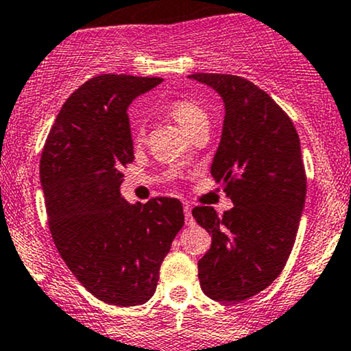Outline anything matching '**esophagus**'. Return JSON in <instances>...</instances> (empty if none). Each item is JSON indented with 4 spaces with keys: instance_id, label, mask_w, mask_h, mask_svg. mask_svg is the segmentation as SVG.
Here are the masks:
<instances>
[{
    "instance_id": "obj_1",
    "label": "esophagus",
    "mask_w": 351,
    "mask_h": 351,
    "mask_svg": "<svg viewBox=\"0 0 351 351\" xmlns=\"http://www.w3.org/2000/svg\"><path fill=\"white\" fill-rule=\"evenodd\" d=\"M183 213H184V221L186 225H193V215H191V206L190 205H184L183 206Z\"/></svg>"
}]
</instances>
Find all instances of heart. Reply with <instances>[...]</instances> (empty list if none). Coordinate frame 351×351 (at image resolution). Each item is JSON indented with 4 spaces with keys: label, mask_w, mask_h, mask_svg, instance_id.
Here are the masks:
<instances>
[{
    "label": "heart",
    "mask_w": 351,
    "mask_h": 351,
    "mask_svg": "<svg viewBox=\"0 0 351 351\" xmlns=\"http://www.w3.org/2000/svg\"><path fill=\"white\" fill-rule=\"evenodd\" d=\"M167 111L171 114L186 132L193 133L199 126L208 125V113L198 103L190 98H175L167 103ZM145 133V113L138 111L133 117V134L136 140H141Z\"/></svg>",
    "instance_id": "1"
}]
</instances>
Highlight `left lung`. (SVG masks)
Here are the masks:
<instances>
[{
    "mask_svg": "<svg viewBox=\"0 0 351 351\" xmlns=\"http://www.w3.org/2000/svg\"><path fill=\"white\" fill-rule=\"evenodd\" d=\"M225 105L221 140L211 165L232 210L211 206L193 218L211 234L198 261L203 293L215 302H243L269 287L293 248L306 196L300 138L288 114L269 95L234 75L196 73Z\"/></svg>",
    "mask_w": 351,
    "mask_h": 351,
    "instance_id": "left-lung-1",
    "label": "left lung"
}]
</instances>
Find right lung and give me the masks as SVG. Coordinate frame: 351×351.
<instances>
[{
  "mask_svg": "<svg viewBox=\"0 0 351 351\" xmlns=\"http://www.w3.org/2000/svg\"><path fill=\"white\" fill-rule=\"evenodd\" d=\"M161 82L132 75L88 80L61 108L41 153L53 241L83 287L110 305L152 298L184 223L180 199L132 205L119 193L121 169L134 160L126 110Z\"/></svg>",
  "mask_w": 351,
  "mask_h": 351,
  "instance_id": "1",
  "label": "right lung"
}]
</instances>
